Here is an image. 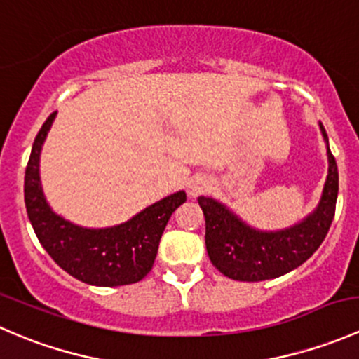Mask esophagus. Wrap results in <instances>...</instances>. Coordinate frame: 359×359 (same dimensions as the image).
<instances>
[{"mask_svg": "<svg viewBox=\"0 0 359 359\" xmlns=\"http://www.w3.org/2000/svg\"><path fill=\"white\" fill-rule=\"evenodd\" d=\"M206 189H208V182H206V179H203V177H193V179L189 180V184H187V194H189L191 198L201 196Z\"/></svg>", "mask_w": 359, "mask_h": 359, "instance_id": "obj_1", "label": "esophagus"}]
</instances>
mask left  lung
Listing matches in <instances>:
<instances>
[{
	"instance_id": "8db88e82",
	"label": "left lung",
	"mask_w": 359,
	"mask_h": 359,
	"mask_svg": "<svg viewBox=\"0 0 359 359\" xmlns=\"http://www.w3.org/2000/svg\"><path fill=\"white\" fill-rule=\"evenodd\" d=\"M320 130L327 144L328 175L316 208L300 222L280 231L255 229L224 203L208 196L198 198L205 215L206 252L224 276L236 281L280 278L302 266L323 243L334 220L339 170L321 123Z\"/></svg>"
}]
</instances>
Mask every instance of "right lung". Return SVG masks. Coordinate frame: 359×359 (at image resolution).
Segmentation results:
<instances>
[{"instance_id": "1", "label": "right lung", "mask_w": 359, "mask_h": 359, "mask_svg": "<svg viewBox=\"0 0 359 359\" xmlns=\"http://www.w3.org/2000/svg\"><path fill=\"white\" fill-rule=\"evenodd\" d=\"M57 112H52L32 144L25 168L24 200L39 243L66 273L93 287H121L142 280L153 267L159 240L172 213L186 201L177 191L126 222L111 227H81L57 215L46 201L39 177V156Z\"/></svg>"}]
</instances>
